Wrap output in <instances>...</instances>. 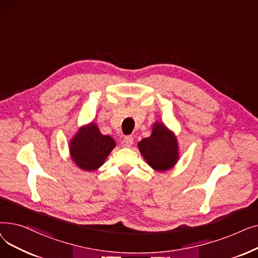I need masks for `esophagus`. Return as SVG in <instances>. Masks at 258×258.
<instances>
[{
    "label": "esophagus",
    "mask_w": 258,
    "mask_h": 258,
    "mask_svg": "<svg viewBox=\"0 0 258 258\" xmlns=\"http://www.w3.org/2000/svg\"><path fill=\"white\" fill-rule=\"evenodd\" d=\"M133 143H134V138L132 136H126V137H124L123 140H122V145L125 147L132 146Z\"/></svg>",
    "instance_id": "1"
}]
</instances>
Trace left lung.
Here are the masks:
<instances>
[{"mask_svg": "<svg viewBox=\"0 0 258 258\" xmlns=\"http://www.w3.org/2000/svg\"><path fill=\"white\" fill-rule=\"evenodd\" d=\"M138 147L148 165L158 171L171 168L179 158L177 139L161 123L154 125L152 136L142 139Z\"/></svg>", "mask_w": 258, "mask_h": 258, "instance_id": "1", "label": "left lung"}]
</instances>
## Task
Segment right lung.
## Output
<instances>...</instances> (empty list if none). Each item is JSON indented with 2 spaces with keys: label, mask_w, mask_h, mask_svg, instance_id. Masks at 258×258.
Here are the masks:
<instances>
[{
  "label": "right lung",
  "mask_w": 258,
  "mask_h": 258,
  "mask_svg": "<svg viewBox=\"0 0 258 258\" xmlns=\"http://www.w3.org/2000/svg\"><path fill=\"white\" fill-rule=\"evenodd\" d=\"M116 143L110 136H103L98 127L91 123L81 128L70 144L73 161L85 170L100 167Z\"/></svg>",
  "instance_id": "1"
}]
</instances>
